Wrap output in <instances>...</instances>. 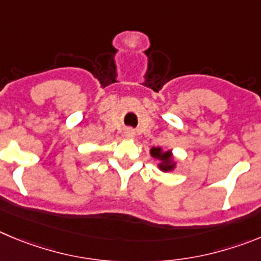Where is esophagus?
<instances>
[{"instance_id": "34e87169", "label": "esophagus", "mask_w": 261, "mask_h": 261, "mask_svg": "<svg viewBox=\"0 0 261 261\" xmlns=\"http://www.w3.org/2000/svg\"><path fill=\"white\" fill-rule=\"evenodd\" d=\"M134 136H135V133L133 130H130V128L125 131V138H127V139H134Z\"/></svg>"}]
</instances>
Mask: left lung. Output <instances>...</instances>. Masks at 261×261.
Segmentation results:
<instances>
[{
  "mask_svg": "<svg viewBox=\"0 0 261 261\" xmlns=\"http://www.w3.org/2000/svg\"><path fill=\"white\" fill-rule=\"evenodd\" d=\"M151 156L153 159L159 160V164H157V168L160 170L169 173V171H173L177 168V160H175L174 154L170 149L168 151H164L161 147H152L151 151H149Z\"/></svg>",
  "mask_w": 261,
  "mask_h": 261,
  "instance_id": "left-lung-1",
  "label": "left lung"
}]
</instances>
